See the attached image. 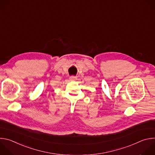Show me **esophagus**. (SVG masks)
Wrapping results in <instances>:
<instances>
[{"instance_id": "1", "label": "esophagus", "mask_w": 155, "mask_h": 155, "mask_svg": "<svg viewBox=\"0 0 155 155\" xmlns=\"http://www.w3.org/2000/svg\"><path fill=\"white\" fill-rule=\"evenodd\" d=\"M77 79V77H74V76H72L70 77V80H72V81H74L75 80Z\"/></svg>"}]
</instances>
